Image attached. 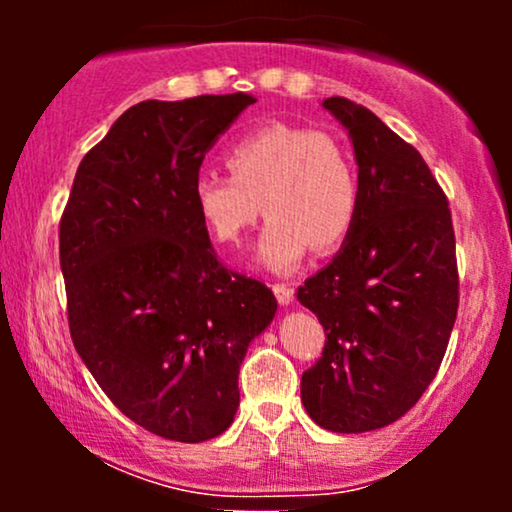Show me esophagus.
Returning a JSON list of instances; mask_svg holds the SVG:
<instances>
[{
    "label": "esophagus",
    "mask_w": 512,
    "mask_h": 512,
    "mask_svg": "<svg viewBox=\"0 0 512 512\" xmlns=\"http://www.w3.org/2000/svg\"><path fill=\"white\" fill-rule=\"evenodd\" d=\"M272 291H274V296H276V301H279V305H291L293 289L289 284H274Z\"/></svg>",
    "instance_id": "esophagus-1"
}]
</instances>
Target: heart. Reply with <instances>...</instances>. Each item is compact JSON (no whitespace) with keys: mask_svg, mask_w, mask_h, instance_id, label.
<instances>
[{"mask_svg":"<svg viewBox=\"0 0 512 512\" xmlns=\"http://www.w3.org/2000/svg\"><path fill=\"white\" fill-rule=\"evenodd\" d=\"M223 161L231 175H197L192 204L223 245L240 243L264 211L269 221L255 260L269 272L291 274L310 245L330 250L354 228L358 170L349 146L334 134L274 122L236 139Z\"/></svg>","mask_w":512,"mask_h":512,"instance_id":"obj_1","label":"heart"}]
</instances>
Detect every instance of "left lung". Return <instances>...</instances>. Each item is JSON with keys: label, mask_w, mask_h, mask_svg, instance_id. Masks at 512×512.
Returning a JSON list of instances; mask_svg holds the SVG:
<instances>
[{"label": "left lung", "mask_w": 512, "mask_h": 512, "mask_svg": "<svg viewBox=\"0 0 512 512\" xmlns=\"http://www.w3.org/2000/svg\"><path fill=\"white\" fill-rule=\"evenodd\" d=\"M322 108L349 132L361 204L332 262L298 289L327 334L301 399L317 426L366 433L407 414L436 378L460 301L455 231L414 146L349 98Z\"/></svg>", "instance_id": "left-lung-1"}]
</instances>
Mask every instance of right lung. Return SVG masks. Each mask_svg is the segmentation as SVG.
<instances>
[{
    "mask_svg": "<svg viewBox=\"0 0 512 512\" xmlns=\"http://www.w3.org/2000/svg\"><path fill=\"white\" fill-rule=\"evenodd\" d=\"M257 98L144 101L79 163L60 223L72 342L134 424L202 443L233 424L238 373L276 315L267 286L228 272L192 204L199 166Z\"/></svg>",
    "mask_w": 512,
    "mask_h": 512,
    "instance_id": "obj_1",
    "label": "right lung"
}]
</instances>
